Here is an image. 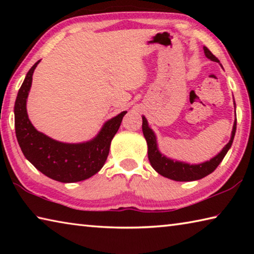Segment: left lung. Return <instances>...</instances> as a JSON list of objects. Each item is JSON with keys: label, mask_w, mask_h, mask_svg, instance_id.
Returning <instances> with one entry per match:
<instances>
[{"label": "left lung", "mask_w": 254, "mask_h": 254, "mask_svg": "<svg viewBox=\"0 0 254 254\" xmlns=\"http://www.w3.org/2000/svg\"><path fill=\"white\" fill-rule=\"evenodd\" d=\"M204 53L206 57L212 60V62L220 63V60L210 53L207 47H204ZM142 131L145 140H147L148 158L150 163H151L152 168L156 170L158 174L163 176V177L176 180V182H192V180H198L206 177V176L209 174H212L213 171L217 168V166L222 162L223 159H224L225 154L229 151L232 143H233V139L236 131V120L233 124V130H232L231 140L229 141V143L222 149V151L220 153L216 154V156L210 159V160L205 161L203 163H198V165H189V163L183 161H176L174 159L163 156L158 149L156 134H154L152 128H150L147 119L144 117H142Z\"/></svg>", "instance_id": "left-lung-1"}]
</instances>
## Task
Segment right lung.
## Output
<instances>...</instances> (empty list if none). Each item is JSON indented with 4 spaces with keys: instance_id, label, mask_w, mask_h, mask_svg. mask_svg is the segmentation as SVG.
I'll return each instance as SVG.
<instances>
[{
    "instance_id": "1",
    "label": "right lung",
    "mask_w": 254,
    "mask_h": 254,
    "mask_svg": "<svg viewBox=\"0 0 254 254\" xmlns=\"http://www.w3.org/2000/svg\"><path fill=\"white\" fill-rule=\"evenodd\" d=\"M39 62L30 68L15 100L14 126L20 148L24 157L47 177L60 183L88 179L104 166L111 141L117 134L127 112L106 121L98 134L87 142L64 143L47 136L32 126L27 113V98L31 88L32 75Z\"/></svg>"
}]
</instances>
